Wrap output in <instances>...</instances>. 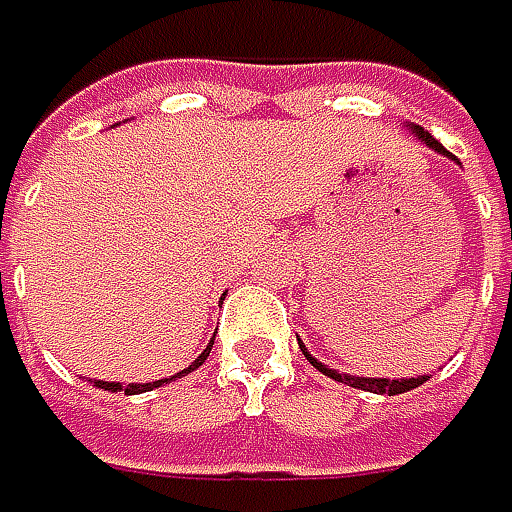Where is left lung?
Here are the masks:
<instances>
[{
    "mask_svg": "<svg viewBox=\"0 0 512 512\" xmlns=\"http://www.w3.org/2000/svg\"><path fill=\"white\" fill-rule=\"evenodd\" d=\"M409 126V132H412V138L415 141L426 143L432 152H438V155H444V158H449V161H458L452 152H447L441 143L435 141L429 132H423L421 126H412V123H406ZM299 348H302V354H305V360L314 366V369H320L325 377H331V380H337V383H345V386H354V389H363V392H374V395H400V392H409V389H418L421 383H426L429 380V374H418V377H397V380H389V377H360V374H340L337 369H328L325 363H320L305 345L299 343Z\"/></svg>",
    "mask_w": 512,
    "mask_h": 512,
    "instance_id": "1",
    "label": "left lung"
}]
</instances>
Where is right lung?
I'll use <instances>...</instances> for the list:
<instances>
[{"mask_svg": "<svg viewBox=\"0 0 512 512\" xmlns=\"http://www.w3.org/2000/svg\"><path fill=\"white\" fill-rule=\"evenodd\" d=\"M210 348H213V340L207 343V348L192 360V366H187L184 371H178V374H172V377H184V374H190L195 371L207 357H210ZM172 377H164V380H152V383H115V380H94V386L97 389H103V392H126V395H141V392H152V389H158V386H164L169 383Z\"/></svg>", "mask_w": 512, "mask_h": 512, "instance_id": "right-lung-1", "label": "right lung"}]
</instances>
